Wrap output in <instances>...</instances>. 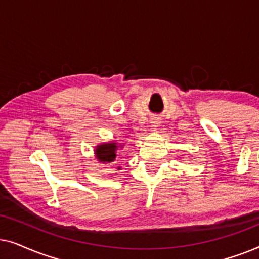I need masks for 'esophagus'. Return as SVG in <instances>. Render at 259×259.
I'll use <instances>...</instances> for the list:
<instances>
[{
	"label": "esophagus",
	"mask_w": 259,
	"mask_h": 259,
	"mask_svg": "<svg viewBox=\"0 0 259 259\" xmlns=\"http://www.w3.org/2000/svg\"><path fill=\"white\" fill-rule=\"evenodd\" d=\"M151 125H152V127H154V128H157V127L160 126V121H159L158 119H152Z\"/></svg>",
	"instance_id": "obj_1"
}]
</instances>
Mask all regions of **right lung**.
<instances>
[{
  "instance_id": "add662e5",
  "label": "right lung",
  "mask_w": 259,
  "mask_h": 259,
  "mask_svg": "<svg viewBox=\"0 0 259 259\" xmlns=\"http://www.w3.org/2000/svg\"><path fill=\"white\" fill-rule=\"evenodd\" d=\"M122 144H118L116 141H108V143L99 144L94 148L95 159L100 162V164H109L113 162L116 158V151L118 148H122ZM120 169V167H116Z\"/></svg>"
}]
</instances>
